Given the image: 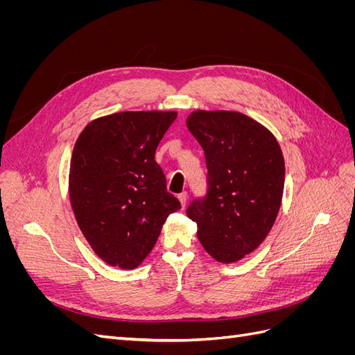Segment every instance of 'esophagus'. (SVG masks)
<instances>
[{"mask_svg": "<svg viewBox=\"0 0 355 355\" xmlns=\"http://www.w3.org/2000/svg\"><path fill=\"white\" fill-rule=\"evenodd\" d=\"M178 198H179V201H180V206L185 207L187 200H188V194H187V192H182V194L178 196Z\"/></svg>", "mask_w": 355, "mask_h": 355, "instance_id": "obj_1", "label": "esophagus"}]
</instances>
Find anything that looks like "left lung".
Here are the masks:
<instances>
[{"label":"left lung","instance_id":"obj_1","mask_svg":"<svg viewBox=\"0 0 355 355\" xmlns=\"http://www.w3.org/2000/svg\"><path fill=\"white\" fill-rule=\"evenodd\" d=\"M187 127L207 164V196L187 216L201 245L222 263L241 261L270 234L282 206L284 157L265 125L237 111H194Z\"/></svg>","mask_w":355,"mask_h":355}]
</instances>
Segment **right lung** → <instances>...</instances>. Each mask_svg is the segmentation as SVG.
I'll use <instances>...</instances> for the list:
<instances>
[{
    "label": "right lung",
    "instance_id": "obj_1",
    "mask_svg": "<svg viewBox=\"0 0 355 355\" xmlns=\"http://www.w3.org/2000/svg\"><path fill=\"white\" fill-rule=\"evenodd\" d=\"M175 111H125L90 121L75 142L69 167L73 216L103 262L133 270L151 253L170 213L155 149Z\"/></svg>",
    "mask_w": 355,
    "mask_h": 355
}]
</instances>
